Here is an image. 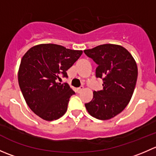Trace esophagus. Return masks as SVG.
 <instances>
[{"label":"esophagus","instance_id":"34e87169","mask_svg":"<svg viewBox=\"0 0 156 156\" xmlns=\"http://www.w3.org/2000/svg\"><path fill=\"white\" fill-rule=\"evenodd\" d=\"M83 90H84V86H83V85L80 86L79 87H78V93H81V91Z\"/></svg>","mask_w":156,"mask_h":156}]
</instances>
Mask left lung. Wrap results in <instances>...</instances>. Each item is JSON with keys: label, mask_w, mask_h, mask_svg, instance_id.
Wrapping results in <instances>:
<instances>
[{"label": "left lung", "mask_w": 156, "mask_h": 156, "mask_svg": "<svg viewBox=\"0 0 156 156\" xmlns=\"http://www.w3.org/2000/svg\"><path fill=\"white\" fill-rule=\"evenodd\" d=\"M84 52L97 65L96 77L103 80V89L94 91L85 107L96 119H112L122 112L131 99L137 80L136 62L126 49L116 44L100 45Z\"/></svg>", "instance_id": "8db88e82"}]
</instances>
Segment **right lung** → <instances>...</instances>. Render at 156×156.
<instances>
[{"label": "right lung", "mask_w": 156, "mask_h": 156, "mask_svg": "<svg viewBox=\"0 0 156 156\" xmlns=\"http://www.w3.org/2000/svg\"><path fill=\"white\" fill-rule=\"evenodd\" d=\"M82 54L53 44L29 49L23 56L18 72L19 85L31 111L46 121L59 119L67 111L69 98L75 94L67 83L66 71Z\"/></svg>", "instance_id": "right-lung-1"}]
</instances>
